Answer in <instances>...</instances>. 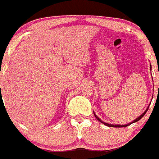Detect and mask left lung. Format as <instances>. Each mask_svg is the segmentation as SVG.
Segmentation results:
<instances>
[{
	"instance_id": "8db88e82",
	"label": "left lung",
	"mask_w": 159,
	"mask_h": 159,
	"mask_svg": "<svg viewBox=\"0 0 159 159\" xmlns=\"http://www.w3.org/2000/svg\"><path fill=\"white\" fill-rule=\"evenodd\" d=\"M151 71H152V66H151ZM148 108H147V110L146 111H144V112L143 113V114L141 115V116H140V117H138L137 118V119H136L134 121H133V122H131L130 123H128V124H126V125H112V124H108V123H106V122H104L103 121H101V119H99V118L98 117V116H96V115H95V113H93V114H94V116L95 117H96V119H98V121H99V122H101V123H103L104 125H105V126H110V127H126V126H129V125H130V124H132V123H134V122H137V121H139L140 120V119H141L142 117H143V116H144L145 115V113L147 112V111H148Z\"/></svg>"
}]
</instances>
